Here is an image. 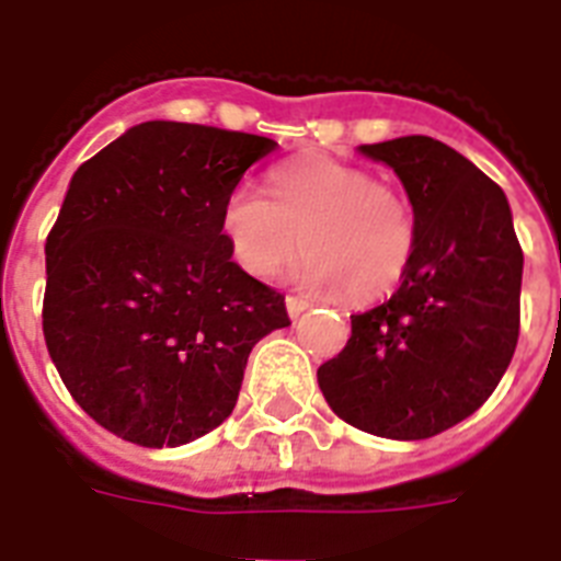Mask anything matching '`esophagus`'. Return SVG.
Segmentation results:
<instances>
[{
	"instance_id": "esophagus-1",
	"label": "esophagus",
	"mask_w": 561,
	"mask_h": 561,
	"mask_svg": "<svg viewBox=\"0 0 561 561\" xmlns=\"http://www.w3.org/2000/svg\"><path fill=\"white\" fill-rule=\"evenodd\" d=\"M285 308H288L290 317H299L308 308V302L302 297H285Z\"/></svg>"
}]
</instances>
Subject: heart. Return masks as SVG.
<instances>
[{"label":"heart","instance_id":"b5f03b06","mask_svg":"<svg viewBox=\"0 0 561 561\" xmlns=\"http://www.w3.org/2000/svg\"><path fill=\"white\" fill-rule=\"evenodd\" d=\"M271 202L253 183H238L224 201L220 229L238 267L273 276L308 255L299 276L308 288L352 299L387 297L416 253V211L408 194L378 183L373 171L308 153L271 174Z\"/></svg>","mask_w":561,"mask_h":561}]
</instances>
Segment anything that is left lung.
<instances>
[{"label":"left lung","instance_id":"1","mask_svg":"<svg viewBox=\"0 0 561 561\" xmlns=\"http://www.w3.org/2000/svg\"><path fill=\"white\" fill-rule=\"evenodd\" d=\"M404 183L416 253L387 302L317 369L329 408L358 431L427 439L471 416L506 373L522 329L524 253L506 194L431 136L360 145Z\"/></svg>","mask_w":561,"mask_h":561}]
</instances>
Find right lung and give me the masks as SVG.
I'll return each instance as SVG.
<instances>
[{
	"label": "right lung",
	"instance_id": "obj_1",
	"mask_svg": "<svg viewBox=\"0 0 561 561\" xmlns=\"http://www.w3.org/2000/svg\"><path fill=\"white\" fill-rule=\"evenodd\" d=\"M267 136L145 122L75 171L46 238L43 334L72 399L145 448L232 413L285 297L232 262L220 209Z\"/></svg>",
	"mask_w": 561,
	"mask_h": 561
}]
</instances>
